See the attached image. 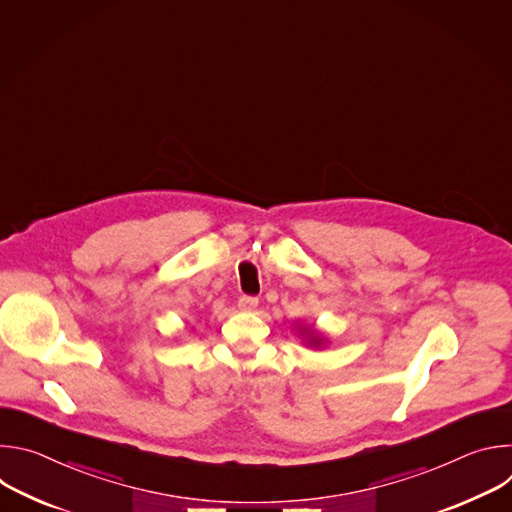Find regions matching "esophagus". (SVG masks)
<instances>
[{"label": "esophagus", "instance_id": "obj_1", "mask_svg": "<svg viewBox=\"0 0 512 512\" xmlns=\"http://www.w3.org/2000/svg\"><path fill=\"white\" fill-rule=\"evenodd\" d=\"M257 304H259V300L253 296L239 298V310H243V312H253L257 308Z\"/></svg>", "mask_w": 512, "mask_h": 512}]
</instances>
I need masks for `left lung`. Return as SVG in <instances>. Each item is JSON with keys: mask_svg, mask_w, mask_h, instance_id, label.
Returning a JSON list of instances; mask_svg holds the SVG:
<instances>
[{"mask_svg": "<svg viewBox=\"0 0 512 512\" xmlns=\"http://www.w3.org/2000/svg\"><path fill=\"white\" fill-rule=\"evenodd\" d=\"M300 332H302L306 344L312 346V348H322V346L326 344V338H324L320 332H316L314 328H304V330H300Z\"/></svg>", "mask_w": 512, "mask_h": 512, "instance_id": "left-lung-1", "label": "left lung"}]
</instances>
